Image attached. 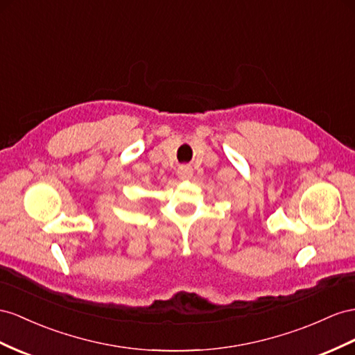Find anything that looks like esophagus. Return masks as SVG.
Wrapping results in <instances>:
<instances>
[{
    "mask_svg": "<svg viewBox=\"0 0 355 355\" xmlns=\"http://www.w3.org/2000/svg\"><path fill=\"white\" fill-rule=\"evenodd\" d=\"M192 174H193V169L190 165H181L178 168V177L181 180H189L190 177H192Z\"/></svg>",
    "mask_w": 355,
    "mask_h": 355,
    "instance_id": "esophagus-1",
    "label": "esophagus"
}]
</instances>
